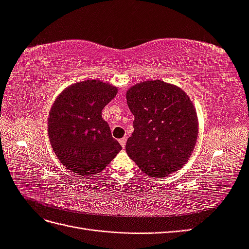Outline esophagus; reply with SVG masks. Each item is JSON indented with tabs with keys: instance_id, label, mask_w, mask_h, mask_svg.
Segmentation results:
<instances>
[{
	"instance_id": "1",
	"label": "esophagus",
	"mask_w": 249,
	"mask_h": 249,
	"mask_svg": "<svg viewBox=\"0 0 249 249\" xmlns=\"http://www.w3.org/2000/svg\"><path fill=\"white\" fill-rule=\"evenodd\" d=\"M119 143H120V145H122L123 147H124L125 146V143H126V137H124L122 139H119Z\"/></svg>"
}]
</instances>
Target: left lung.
I'll use <instances>...</instances> for the list:
<instances>
[{
	"instance_id": "left-lung-1",
	"label": "left lung",
	"mask_w": 249,
	"mask_h": 249,
	"mask_svg": "<svg viewBox=\"0 0 249 249\" xmlns=\"http://www.w3.org/2000/svg\"><path fill=\"white\" fill-rule=\"evenodd\" d=\"M135 117L125 150L145 175L162 178L179 170L196 144L198 119L191 99L179 87L144 81L126 91Z\"/></svg>"
}]
</instances>
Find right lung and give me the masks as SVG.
<instances>
[{
	"instance_id": "1",
	"label": "right lung",
	"mask_w": 249,
	"mask_h": 249,
	"mask_svg": "<svg viewBox=\"0 0 249 249\" xmlns=\"http://www.w3.org/2000/svg\"><path fill=\"white\" fill-rule=\"evenodd\" d=\"M116 94L117 87L109 83L87 80L66 87L53 104L48 122L51 145L76 175H97L122 149L102 117Z\"/></svg>"
}]
</instances>
